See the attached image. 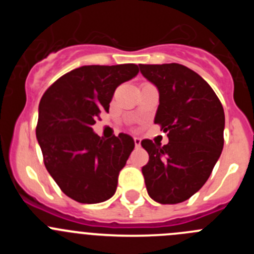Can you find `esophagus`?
I'll use <instances>...</instances> for the list:
<instances>
[{
  "instance_id": "1",
  "label": "esophagus",
  "mask_w": 254,
  "mask_h": 254,
  "mask_svg": "<svg viewBox=\"0 0 254 254\" xmlns=\"http://www.w3.org/2000/svg\"><path fill=\"white\" fill-rule=\"evenodd\" d=\"M133 141H134V146H136V147H140L141 146V140H140V138L134 137Z\"/></svg>"
}]
</instances>
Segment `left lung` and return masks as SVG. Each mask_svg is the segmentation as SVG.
I'll use <instances>...</instances> for the list:
<instances>
[{"mask_svg":"<svg viewBox=\"0 0 254 254\" xmlns=\"http://www.w3.org/2000/svg\"><path fill=\"white\" fill-rule=\"evenodd\" d=\"M140 71L158 87L154 122L169 138L164 146L141 141L149 154L142 167L147 193L163 205L183 202L205 185L223 151V105L210 85L183 64H140Z\"/></svg>","mask_w":254,"mask_h":254,"instance_id":"8db88e82","label":"left lung"}]
</instances>
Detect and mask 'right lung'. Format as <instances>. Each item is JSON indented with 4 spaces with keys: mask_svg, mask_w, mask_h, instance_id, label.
Here are the masks:
<instances>
[{
    "mask_svg": "<svg viewBox=\"0 0 254 254\" xmlns=\"http://www.w3.org/2000/svg\"><path fill=\"white\" fill-rule=\"evenodd\" d=\"M138 73L137 64L82 66L61 76L39 103L37 138L44 165L66 196L99 203L116 193L118 176L134 147L131 136L94 133L116 89Z\"/></svg>",
    "mask_w": 254,
    "mask_h": 254,
    "instance_id": "right-lung-1",
    "label": "right lung"
}]
</instances>
